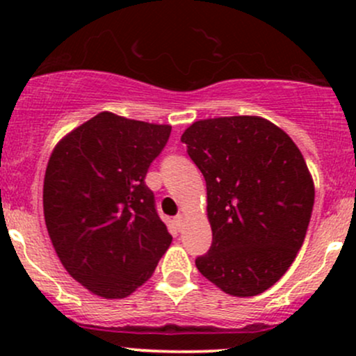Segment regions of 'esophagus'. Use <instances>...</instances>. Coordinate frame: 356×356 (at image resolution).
Returning <instances> with one entry per match:
<instances>
[{"label":"esophagus","mask_w":356,"mask_h":356,"mask_svg":"<svg viewBox=\"0 0 356 356\" xmlns=\"http://www.w3.org/2000/svg\"><path fill=\"white\" fill-rule=\"evenodd\" d=\"M175 224H177V227H179V229H181L182 224H184V214L175 216Z\"/></svg>","instance_id":"obj_1"}]
</instances>
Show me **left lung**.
I'll list each match as a JSON object with an SVG mask.
<instances>
[{
  "label": "left lung",
  "instance_id": "left-lung-1",
  "mask_svg": "<svg viewBox=\"0 0 356 356\" xmlns=\"http://www.w3.org/2000/svg\"><path fill=\"white\" fill-rule=\"evenodd\" d=\"M181 140L207 187L212 244L195 266L224 293L256 296L303 246L314 186L295 142L261 117L194 122Z\"/></svg>",
  "mask_w": 356,
  "mask_h": 356
}]
</instances>
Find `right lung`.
Returning <instances> with one entry per match:
<instances>
[{
    "label": "right lung",
    "mask_w": 356,
    "mask_h": 356,
    "mask_svg": "<svg viewBox=\"0 0 356 356\" xmlns=\"http://www.w3.org/2000/svg\"><path fill=\"white\" fill-rule=\"evenodd\" d=\"M170 130L102 112L53 150L43 184L44 222L68 275L93 295L129 296L172 243L145 186Z\"/></svg>",
    "instance_id": "1"
}]
</instances>
